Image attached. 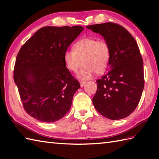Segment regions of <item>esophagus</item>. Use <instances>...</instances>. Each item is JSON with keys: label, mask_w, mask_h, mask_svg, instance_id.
I'll use <instances>...</instances> for the list:
<instances>
[{"label": "esophagus", "mask_w": 159, "mask_h": 159, "mask_svg": "<svg viewBox=\"0 0 159 159\" xmlns=\"http://www.w3.org/2000/svg\"><path fill=\"white\" fill-rule=\"evenodd\" d=\"M86 83L85 81H80V87H83L84 85H85V84Z\"/></svg>", "instance_id": "obj_1"}]
</instances>
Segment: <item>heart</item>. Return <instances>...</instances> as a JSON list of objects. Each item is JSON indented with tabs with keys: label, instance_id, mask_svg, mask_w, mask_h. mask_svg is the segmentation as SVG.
Instances as JSON below:
<instances>
[{
	"label": "heart",
	"instance_id": "obj_1",
	"mask_svg": "<svg viewBox=\"0 0 159 159\" xmlns=\"http://www.w3.org/2000/svg\"><path fill=\"white\" fill-rule=\"evenodd\" d=\"M74 50H67L63 59L66 67L73 72L84 66L78 73L82 79H89L95 72L100 74L106 70L111 59L110 46L105 39L83 38L76 42Z\"/></svg>",
	"mask_w": 159,
	"mask_h": 159
}]
</instances>
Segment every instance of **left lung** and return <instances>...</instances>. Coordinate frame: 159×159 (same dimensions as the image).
I'll use <instances>...</instances> for the list:
<instances>
[{
  "label": "left lung",
  "mask_w": 159,
  "mask_h": 159,
  "mask_svg": "<svg viewBox=\"0 0 159 159\" xmlns=\"http://www.w3.org/2000/svg\"><path fill=\"white\" fill-rule=\"evenodd\" d=\"M87 28L103 36L111 48L109 70L96 80L93 106L108 119H123L136 109L144 87L143 61L139 46L133 35L118 24L106 22Z\"/></svg>",
  "instance_id": "obj_1"
}]
</instances>
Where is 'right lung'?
<instances>
[{
	"instance_id": "1",
	"label": "right lung",
	"mask_w": 159,
	"mask_h": 159,
	"mask_svg": "<svg viewBox=\"0 0 159 159\" xmlns=\"http://www.w3.org/2000/svg\"><path fill=\"white\" fill-rule=\"evenodd\" d=\"M83 27L44 26L25 42L16 57L13 80L24 109L43 122L66 116L79 82L67 68L63 55Z\"/></svg>"
}]
</instances>
